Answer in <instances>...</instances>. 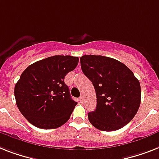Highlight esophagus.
<instances>
[{
	"label": "esophagus",
	"mask_w": 159,
	"mask_h": 159,
	"mask_svg": "<svg viewBox=\"0 0 159 159\" xmlns=\"http://www.w3.org/2000/svg\"><path fill=\"white\" fill-rule=\"evenodd\" d=\"M79 101H80V103H83V102H84L83 96H81V97L79 98Z\"/></svg>",
	"instance_id": "34e87169"
}]
</instances>
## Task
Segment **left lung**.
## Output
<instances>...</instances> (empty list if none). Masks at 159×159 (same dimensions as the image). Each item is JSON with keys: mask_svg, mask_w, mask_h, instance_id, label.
Instances as JSON below:
<instances>
[{"mask_svg": "<svg viewBox=\"0 0 159 159\" xmlns=\"http://www.w3.org/2000/svg\"><path fill=\"white\" fill-rule=\"evenodd\" d=\"M83 73L96 93V109L88 113L95 128L113 131L131 122L140 104V82L132 71L118 60L102 55L80 58Z\"/></svg>", "mask_w": 159, "mask_h": 159, "instance_id": "1", "label": "left lung"}]
</instances>
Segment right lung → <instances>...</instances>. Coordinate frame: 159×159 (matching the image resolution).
Listing matches in <instances>:
<instances>
[{
  "mask_svg": "<svg viewBox=\"0 0 159 159\" xmlns=\"http://www.w3.org/2000/svg\"><path fill=\"white\" fill-rule=\"evenodd\" d=\"M78 61L71 55H54L35 62L22 73L15 86V100L31 124L55 129L68 122L77 103L71 98L64 77Z\"/></svg>",
  "mask_w": 159,
  "mask_h": 159,
  "instance_id": "1",
  "label": "right lung"
}]
</instances>
